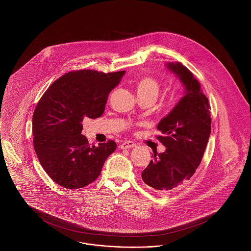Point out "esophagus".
I'll use <instances>...</instances> for the list:
<instances>
[{
  "instance_id": "1",
  "label": "esophagus",
  "mask_w": 251,
  "mask_h": 251,
  "mask_svg": "<svg viewBox=\"0 0 251 251\" xmlns=\"http://www.w3.org/2000/svg\"><path fill=\"white\" fill-rule=\"evenodd\" d=\"M135 146H136V145L133 142H131V141H125V142L122 143V145H120V148L121 149H129V148H133Z\"/></svg>"
}]
</instances>
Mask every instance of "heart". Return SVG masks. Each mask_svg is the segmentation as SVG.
I'll return each mask as SVG.
<instances>
[{
    "mask_svg": "<svg viewBox=\"0 0 251 251\" xmlns=\"http://www.w3.org/2000/svg\"><path fill=\"white\" fill-rule=\"evenodd\" d=\"M137 95L157 96L159 92L158 82L150 76H144L139 79L136 84Z\"/></svg>",
    "mask_w": 251,
    "mask_h": 251,
    "instance_id": "b5f03b06",
    "label": "heart"
}]
</instances>
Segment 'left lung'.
<instances>
[{"instance_id":"obj_1","label":"left lung","mask_w":251,"mask_h":251,"mask_svg":"<svg viewBox=\"0 0 251 251\" xmlns=\"http://www.w3.org/2000/svg\"><path fill=\"white\" fill-rule=\"evenodd\" d=\"M166 68L178 78L184 96L157 124V137L166 151L154 152L153 160L142 172L145 184L165 192L187 182L195 173L211 134L208 99L201 84L180 62H167Z\"/></svg>"}]
</instances>
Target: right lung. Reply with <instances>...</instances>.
Masks as SVG:
<instances>
[{
    "instance_id": "add662e5",
    "label": "right lung",
    "mask_w": 251,
    "mask_h": 251,
    "mask_svg": "<svg viewBox=\"0 0 251 251\" xmlns=\"http://www.w3.org/2000/svg\"><path fill=\"white\" fill-rule=\"evenodd\" d=\"M125 71L70 72L51 84L38 101L32 119L34 148L46 173L70 190L84 188L99 177L113 141L90 146L82 134L84 118L101 117L108 94Z\"/></svg>"
}]
</instances>
